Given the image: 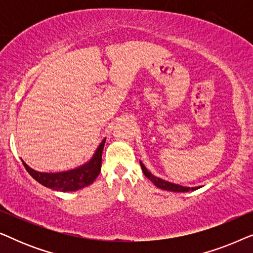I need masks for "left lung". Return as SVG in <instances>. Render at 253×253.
Here are the masks:
<instances>
[{
    "label": "left lung",
    "instance_id": "obj_1",
    "mask_svg": "<svg viewBox=\"0 0 253 253\" xmlns=\"http://www.w3.org/2000/svg\"><path fill=\"white\" fill-rule=\"evenodd\" d=\"M140 167H141V169H143V172L145 174V176H146L148 179H151V181L154 183L155 186H158V188H160V189L168 190V191H175V192H186V191H190V190H196L197 189V188H186V186L174 184V183L166 182V181H164V179L155 177L154 175H152L151 172L147 170L146 167H145V166L141 164V162H140Z\"/></svg>",
    "mask_w": 253,
    "mask_h": 253
}]
</instances>
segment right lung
<instances>
[{
    "instance_id": "add662e5",
    "label": "right lung",
    "mask_w": 253,
    "mask_h": 253,
    "mask_svg": "<svg viewBox=\"0 0 253 253\" xmlns=\"http://www.w3.org/2000/svg\"><path fill=\"white\" fill-rule=\"evenodd\" d=\"M106 139L102 140L98 150L95 151L93 158L87 164L77 169L63 171V172H40L33 170L25 162H23L24 167L32 177L47 188L56 190V191H76L84 186H87L94 182L101 170L102 151L105 146Z\"/></svg>"
}]
</instances>
